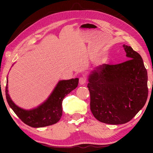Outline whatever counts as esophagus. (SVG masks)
<instances>
[{
  "instance_id": "obj_1",
  "label": "esophagus",
  "mask_w": 153,
  "mask_h": 153,
  "mask_svg": "<svg viewBox=\"0 0 153 153\" xmlns=\"http://www.w3.org/2000/svg\"><path fill=\"white\" fill-rule=\"evenodd\" d=\"M79 82L81 85H84L86 83V78L85 77H81L79 79Z\"/></svg>"
}]
</instances>
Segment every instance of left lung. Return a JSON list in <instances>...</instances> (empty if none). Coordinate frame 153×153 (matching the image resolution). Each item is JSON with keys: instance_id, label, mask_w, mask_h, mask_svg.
<instances>
[{"instance_id": "8db88e82", "label": "left lung", "mask_w": 153, "mask_h": 153, "mask_svg": "<svg viewBox=\"0 0 153 153\" xmlns=\"http://www.w3.org/2000/svg\"><path fill=\"white\" fill-rule=\"evenodd\" d=\"M123 46L129 60L97 67L88 84L93 115L100 122L112 125L130 121L148 98V76L143 60L131 46Z\"/></svg>"}]
</instances>
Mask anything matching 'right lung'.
I'll list each match as a JSON object with an SVG mask.
<instances>
[{
	"mask_svg": "<svg viewBox=\"0 0 153 153\" xmlns=\"http://www.w3.org/2000/svg\"><path fill=\"white\" fill-rule=\"evenodd\" d=\"M78 81V78L59 81L47 100L33 109L25 110L17 107L9 97L7 84L5 90L6 98L10 107L23 122L32 128H42L53 125L60 120L63 113L62 101L67 94L76 88Z\"/></svg>",
	"mask_w": 153,
	"mask_h": 153,
	"instance_id": "1",
	"label": "right lung"
}]
</instances>
